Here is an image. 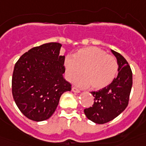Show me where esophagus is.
<instances>
[{"mask_svg": "<svg viewBox=\"0 0 146 146\" xmlns=\"http://www.w3.org/2000/svg\"><path fill=\"white\" fill-rule=\"evenodd\" d=\"M72 91H73V92H74V93H80V90H79V89H77V88L74 87V86L72 87Z\"/></svg>", "mask_w": 146, "mask_h": 146, "instance_id": "esophagus-1", "label": "esophagus"}]
</instances>
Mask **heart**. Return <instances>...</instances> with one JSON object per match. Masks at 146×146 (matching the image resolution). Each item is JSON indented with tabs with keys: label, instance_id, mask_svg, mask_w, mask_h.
Masks as SVG:
<instances>
[{
	"label": "heart",
	"instance_id": "obj_1",
	"mask_svg": "<svg viewBox=\"0 0 146 146\" xmlns=\"http://www.w3.org/2000/svg\"><path fill=\"white\" fill-rule=\"evenodd\" d=\"M64 65L67 80L73 81L83 70L85 75L77 78L75 84L82 88L91 86L94 90L108 87L118 72L116 58L96 47L82 48L74 54V57L67 56Z\"/></svg>",
	"mask_w": 146,
	"mask_h": 146
}]
</instances>
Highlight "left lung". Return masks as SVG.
I'll list each match as a JSON object with an SVG mask.
<instances>
[{
  "label": "left lung",
  "mask_w": 146,
  "mask_h": 146,
  "mask_svg": "<svg viewBox=\"0 0 146 146\" xmlns=\"http://www.w3.org/2000/svg\"><path fill=\"white\" fill-rule=\"evenodd\" d=\"M111 51L118 60V75L108 87L91 91L94 104L84 110L86 117L99 124L112 121L126 109L132 86V72L127 60L118 52Z\"/></svg>",
  "instance_id": "1"
}]
</instances>
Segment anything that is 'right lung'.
<instances>
[{
  "label": "right lung",
  "instance_id": "add662e5",
  "mask_svg": "<svg viewBox=\"0 0 146 146\" xmlns=\"http://www.w3.org/2000/svg\"><path fill=\"white\" fill-rule=\"evenodd\" d=\"M61 46L50 42L35 47L15 64L11 80L13 98L21 113L32 121L50 118L60 96L72 89L63 76L65 56L60 55Z\"/></svg>",
  "mask_w": 146,
  "mask_h": 146
}]
</instances>
